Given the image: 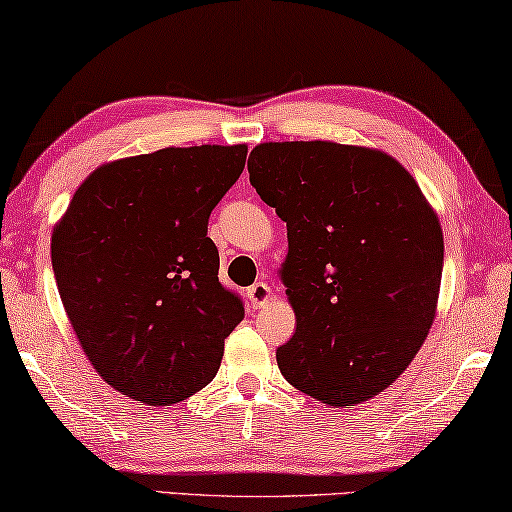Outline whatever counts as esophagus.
<instances>
[{
	"mask_svg": "<svg viewBox=\"0 0 512 512\" xmlns=\"http://www.w3.org/2000/svg\"><path fill=\"white\" fill-rule=\"evenodd\" d=\"M247 297H249V302L258 309V306H265L267 302H270L272 297H274V293H272V288L267 286L265 281H256L254 286L247 290Z\"/></svg>",
	"mask_w": 512,
	"mask_h": 512,
	"instance_id": "34e87169",
	"label": "esophagus"
}]
</instances>
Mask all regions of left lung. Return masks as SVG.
<instances>
[{
	"label": "left lung",
	"mask_w": 512,
	"mask_h": 512,
	"mask_svg": "<svg viewBox=\"0 0 512 512\" xmlns=\"http://www.w3.org/2000/svg\"><path fill=\"white\" fill-rule=\"evenodd\" d=\"M247 169L288 229L279 279L297 329L277 350L281 375L325 405L366 403L403 375L435 320V208L380 148L265 141Z\"/></svg>",
	"instance_id": "left-lung-1"
}]
</instances>
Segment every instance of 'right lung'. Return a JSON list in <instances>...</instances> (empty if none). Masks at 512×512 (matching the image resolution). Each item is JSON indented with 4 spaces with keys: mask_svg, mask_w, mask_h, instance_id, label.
Returning a JSON list of instances; mask_svg holds the SVG:
<instances>
[{
    "mask_svg": "<svg viewBox=\"0 0 512 512\" xmlns=\"http://www.w3.org/2000/svg\"><path fill=\"white\" fill-rule=\"evenodd\" d=\"M247 146L121 157L86 176L52 231V267L84 355L144 405L194 396L245 316L219 283L208 217L240 178Z\"/></svg>",
    "mask_w": 512,
    "mask_h": 512,
    "instance_id": "1",
    "label": "right lung"
}]
</instances>
